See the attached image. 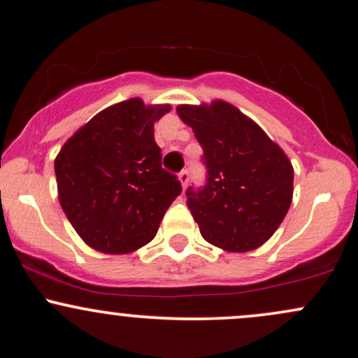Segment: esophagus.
<instances>
[{
  "instance_id": "1",
  "label": "esophagus",
  "mask_w": 358,
  "mask_h": 358,
  "mask_svg": "<svg viewBox=\"0 0 358 358\" xmlns=\"http://www.w3.org/2000/svg\"><path fill=\"white\" fill-rule=\"evenodd\" d=\"M178 180H180V183H182L183 189H187V185H189V171H187V169H183V171H180Z\"/></svg>"
}]
</instances>
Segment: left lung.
Masks as SVG:
<instances>
[{"label": "left lung", "mask_w": 358, "mask_h": 358, "mask_svg": "<svg viewBox=\"0 0 358 358\" xmlns=\"http://www.w3.org/2000/svg\"><path fill=\"white\" fill-rule=\"evenodd\" d=\"M176 113L204 149L208 183L202 190H187L201 235L227 252L264 245L292 204V161L254 120L227 101L180 104Z\"/></svg>", "instance_id": "1"}]
</instances>
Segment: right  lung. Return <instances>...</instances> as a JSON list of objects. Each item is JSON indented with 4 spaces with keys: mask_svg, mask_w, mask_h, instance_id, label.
<instances>
[{
    "mask_svg": "<svg viewBox=\"0 0 358 358\" xmlns=\"http://www.w3.org/2000/svg\"><path fill=\"white\" fill-rule=\"evenodd\" d=\"M169 110L131 97L97 113L59 149L58 201L94 250L120 255L148 245L182 192L154 141V123Z\"/></svg>",
    "mask_w": 358,
    "mask_h": 358,
    "instance_id": "add662e5",
    "label": "right lung"
}]
</instances>
